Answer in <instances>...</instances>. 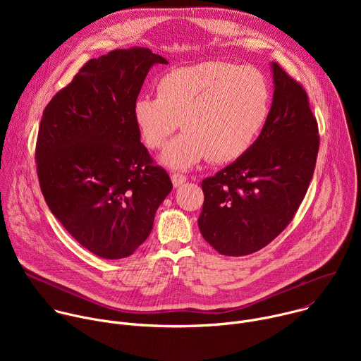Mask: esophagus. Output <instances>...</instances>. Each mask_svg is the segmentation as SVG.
Listing matches in <instances>:
<instances>
[{"label": "esophagus", "instance_id": "34e87169", "mask_svg": "<svg viewBox=\"0 0 361 361\" xmlns=\"http://www.w3.org/2000/svg\"><path fill=\"white\" fill-rule=\"evenodd\" d=\"M171 181H173V185L177 188V187H180L181 184H184L187 181V177L183 176V174H178V173H173L171 174Z\"/></svg>", "mask_w": 361, "mask_h": 361}]
</instances>
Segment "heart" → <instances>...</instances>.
<instances>
[{
    "label": "heart",
    "instance_id": "1",
    "mask_svg": "<svg viewBox=\"0 0 361 361\" xmlns=\"http://www.w3.org/2000/svg\"><path fill=\"white\" fill-rule=\"evenodd\" d=\"M270 113V87L262 71L231 63L209 61L180 67L157 82V97L140 95L133 117L142 141L160 148L177 130H184L164 149L161 161L187 170L209 157L231 163L250 149Z\"/></svg>",
    "mask_w": 361,
    "mask_h": 361
}]
</instances>
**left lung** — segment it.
<instances>
[{
	"mask_svg": "<svg viewBox=\"0 0 361 361\" xmlns=\"http://www.w3.org/2000/svg\"><path fill=\"white\" fill-rule=\"evenodd\" d=\"M274 95L250 149L204 178L198 227L223 255H247L271 243L294 219L314 174L320 135L302 85L273 63Z\"/></svg>",
	"mask_w": 361,
	"mask_h": 361,
	"instance_id": "1",
	"label": "left lung"
}]
</instances>
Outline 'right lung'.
Instances as JSON below:
<instances>
[{
	"label": "right lung",
	"mask_w": 361,
	"mask_h": 361,
	"mask_svg": "<svg viewBox=\"0 0 361 361\" xmlns=\"http://www.w3.org/2000/svg\"><path fill=\"white\" fill-rule=\"evenodd\" d=\"M154 64L144 47L87 61L47 104L35 145L41 192L64 228L107 260L131 255L173 183L140 141L134 101Z\"/></svg>",
	"instance_id": "1"
}]
</instances>
